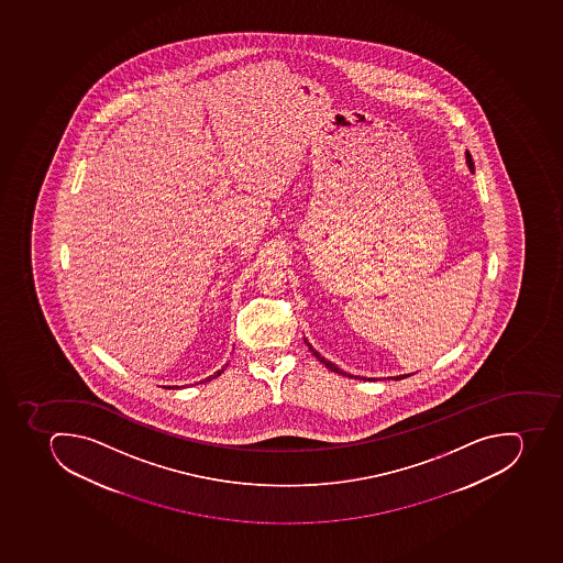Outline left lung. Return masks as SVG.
<instances>
[{
  "label": "left lung",
  "instance_id": "8db88e82",
  "mask_svg": "<svg viewBox=\"0 0 563 563\" xmlns=\"http://www.w3.org/2000/svg\"><path fill=\"white\" fill-rule=\"evenodd\" d=\"M467 164H468V169L474 170L473 158H471V155H468V153H467ZM305 342H307V341H305ZM307 345H308V350L312 351L313 356H316V358L319 360V362H321V364L327 365V367L330 368L331 373L342 374V376H350V378H353V376H351V374L344 373V371H342V368L336 367L335 364H331L330 360H327V358H324V356L319 355V353H317V351L313 350L312 345L308 344V342H307ZM407 376H408V374H405V376H397L396 379L407 378Z\"/></svg>",
  "mask_w": 563,
  "mask_h": 563
}]
</instances>
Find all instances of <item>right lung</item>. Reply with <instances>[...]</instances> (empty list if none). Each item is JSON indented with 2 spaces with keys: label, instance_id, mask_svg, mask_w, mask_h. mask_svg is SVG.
<instances>
[{
  "label": "right lung",
  "instance_id": "add662e5",
  "mask_svg": "<svg viewBox=\"0 0 563 563\" xmlns=\"http://www.w3.org/2000/svg\"><path fill=\"white\" fill-rule=\"evenodd\" d=\"M224 367H228V364L224 365ZM224 367L219 368L218 373H213L212 376H208V378L205 379V382H210V379L218 378V376H221V373H224Z\"/></svg>",
  "mask_w": 563,
  "mask_h": 563
}]
</instances>
